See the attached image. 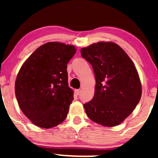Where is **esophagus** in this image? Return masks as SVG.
Returning <instances> with one entry per match:
<instances>
[{"mask_svg": "<svg viewBox=\"0 0 158 158\" xmlns=\"http://www.w3.org/2000/svg\"><path fill=\"white\" fill-rule=\"evenodd\" d=\"M75 92H76V95H79V94L81 93V89H76V91H75Z\"/></svg>", "mask_w": 158, "mask_h": 158, "instance_id": "obj_1", "label": "esophagus"}]
</instances>
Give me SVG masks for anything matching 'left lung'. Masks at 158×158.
Here are the masks:
<instances>
[{
  "label": "left lung",
  "mask_w": 158,
  "mask_h": 158,
  "mask_svg": "<svg viewBox=\"0 0 158 158\" xmlns=\"http://www.w3.org/2000/svg\"><path fill=\"white\" fill-rule=\"evenodd\" d=\"M80 52L92 65L96 82L93 98L84 104L86 114L103 126L120 125L141 99V81L135 64L111 42H98Z\"/></svg>",
  "instance_id": "obj_1"
}]
</instances>
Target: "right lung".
Segmentation results:
<instances>
[{
  "label": "right lung",
  "instance_id": "1",
  "mask_svg": "<svg viewBox=\"0 0 158 158\" xmlns=\"http://www.w3.org/2000/svg\"><path fill=\"white\" fill-rule=\"evenodd\" d=\"M74 46L49 42L37 48L20 68L15 95L23 114L38 127L50 128L66 119L73 100L67 63Z\"/></svg>",
  "mask_w": 158,
  "mask_h": 158
}]
</instances>
